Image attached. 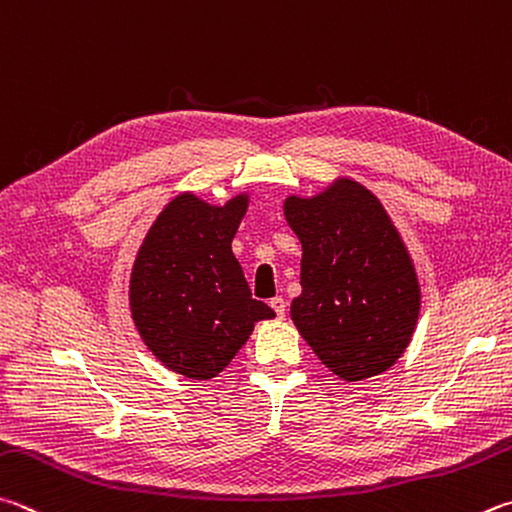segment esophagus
I'll return each mask as SVG.
<instances>
[{
	"label": "esophagus",
	"mask_w": 512,
	"mask_h": 512,
	"mask_svg": "<svg viewBox=\"0 0 512 512\" xmlns=\"http://www.w3.org/2000/svg\"><path fill=\"white\" fill-rule=\"evenodd\" d=\"M271 309L277 313V318H284V313H286V300H284V297H280V295L273 297Z\"/></svg>",
	"instance_id": "1"
}]
</instances>
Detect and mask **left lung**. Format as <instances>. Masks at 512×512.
<instances>
[{"label": "left lung", "instance_id": "8db88e82", "mask_svg": "<svg viewBox=\"0 0 512 512\" xmlns=\"http://www.w3.org/2000/svg\"><path fill=\"white\" fill-rule=\"evenodd\" d=\"M302 244V293L291 320L322 365L347 383L387 371L412 342L421 284L401 232L374 192L336 179L315 197H288Z\"/></svg>", "mask_w": 512, "mask_h": 512}]
</instances>
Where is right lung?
Listing matches in <instances>:
<instances>
[{
    "mask_svg": "<svg viewBox=\"0 0 512 512\" xmlns=\"http://www.w3.org/2000/svg\"><path fill=\"white\" fill-rule=\"evenodd\" d=\"M250 197L224 206L183 192L147 230L129 275L134 327L156 360L192 380L221 374L259 320L275 311L253 300L232 239Z\"/></svg>",
    "mask_w": 512,
    "mask_h": 512,
    "instance_id": "1",
    "label": "right lung"
}]
</instances>
